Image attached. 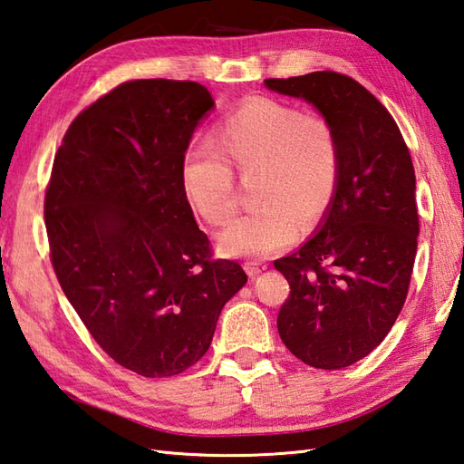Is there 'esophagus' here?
Returning a JSON list of instances; mask_svg holds the SVG:
<instances>
[{"label": "esophagus", "instance_id": "obj_1", "mask_svg": "<svg viewBox=\"0 0 464 464\" xmlns=\"http://www.w3.org/2000/svg\"><path fill=\"white\" fill-rule=\"evenodd\" d=\"M265 268H266V265L261 263V261H246L245 263V271H246V275H249V276H255L258 273H263Z\"/></svg>", "mask_w": 464, "mask_h": 464}]
</instances>
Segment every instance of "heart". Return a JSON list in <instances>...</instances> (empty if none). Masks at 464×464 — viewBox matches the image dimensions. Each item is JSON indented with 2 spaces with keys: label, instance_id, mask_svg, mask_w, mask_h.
Here are the masks:
<instances>
[{
  "label": "heart",
  "instance_id": "1",
  "mask_svg": "<svg viewBox=\"0 0 464 464\" xmlns=\"http://www.w3.org/2000/svg\"><path fill=\"white\" fill-rule=\"evenodd\" d=\"M213 152L193 146L179 179L189 208L211 227L229 223L237 209L235 176L255 179L261 208L235 219L219 239L229 256L261 258L295 241L298 221L312 225L332 206L340 181V148L328 121L271 99H251L215 128Z\"/></svg>",
  "mask_w": 464,
  "mask_h": 464
}]
</instances>
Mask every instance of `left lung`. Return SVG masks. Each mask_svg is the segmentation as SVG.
Instances as JSON below:
<instances>
[{"label":"left lung","instance_id":"left-lung-1","mask_svg":"<svg viewBox=\"0 0 464 464\" xmlns=\"http://www.w3.org/2000/svg\"><path fill=\"white\" fill-rule=\"evenodd\" d=\"M332 126L340 181L318 233L275 261L290 295L276 318L285 346L320 370L348 368L395 324L411 281L419 215L415 169L393 116L346 74L266 79Z\"/></svg>","mask_w":464,"mask_h":464}]
</instances>
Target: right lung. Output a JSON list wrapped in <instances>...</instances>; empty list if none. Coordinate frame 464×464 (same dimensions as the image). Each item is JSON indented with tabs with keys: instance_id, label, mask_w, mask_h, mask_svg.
<instances>
[{
	"instance_id": "right-lung-1",
	"label": "right lung",
	"mask_w": 464,
	"mask_h": 464,
	"mask_svg": "<svg viewBox=\"0 0 464 464\" xmlns=\"http://www.w3.org/2000/svg\"><path fill=\"white\" fill-rule=\"evenodd\" d=\"M199 82L118 84L71 122L45 227L59 285L96 343L144 378L191 368L246 275L211 258L181 191V160L213 109Z\"/></svg>"
}]
</instances>
